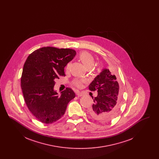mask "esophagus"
<instances>
[{
  "instance_id": "esophagus-1",
  "label": "esophagus",
  "mask_w": 159,
  "mask_h": 159,
  "mask_svg": "<svg viewBox=\"0 0 159 159\" xmlns=\"http://www.w3.org/2000/svg\"><path fill=\"white\" fill-rule=\"evenodd\" d=\"M76 95L77 96H79V97H82V96H83V95H84V93H83V92H82L77 91L76 92Z\"/></svg>"
}]
</instances>
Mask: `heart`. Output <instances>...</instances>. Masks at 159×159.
Returning <instances> with one entry per match:
<instances>
[{
  "mask_svg": "<svg viewBox=\"0 0 159 159\" xmlns=\"http://www.w3.org/2000/svg\"><path fill=\"white\" fill-rule=\"evenodd\" d=\"M79 59L80 60L82 61V62L83 63L84 66L86 68H91L93 67V66L94 65L95 63V60L93 57H92V55L87 52L83 51L81 53L79 54ZM70 63L69 62L67 64L66 68H68L70 66ZM85 82V80H81V79H75L73 81L74 84L78 88H81L83 85V83Z\"/></svg>",
  "mask_w": 159,
  "mask_h": 159,
  "instance_id": "obj_1",
  "label": "heart"
}]
</instances>
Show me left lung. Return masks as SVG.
Returning a JSON list of instances; mask_svg holds the SVG:
<instances>
[{"instance_id":"obj_1","label":"left lung","mask_w":159,"mask_h":159,"mask_svg":"<svg viewBox=\"0 0 159 159\" xmlns=\"http://www.w3.org/2000/svg\"><path fill=\"white\" fill-rule=\"evenodd\" d=\"M89 89L98 92L97 97H92L93 104L88 109L89 115L101 123L111 121L120 107L119 85L116 76L104 68L91 82Z\"/></svg>"}]
</instances>
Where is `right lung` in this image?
<instances>
[{
    "label": "right lung",
    "mask_w": 159,
    "mask_h": 159,
    "mask_svg": "<svg viewBox=\"0 0 159 159\" xmlns=\"http://www.w3.org/2000/svg\"><path fill=\"white\" fill-rule=\"evenodd\" d=\"M76 55L71 49L43 47L29 55L23 67L21 86L25 104L39 121L50 124L64 114L75 93L67 88L61 95L54 91L55 79L66 76L64 67Z\"/></svg>",
    "instance_id": "1"
}]
</instances>
